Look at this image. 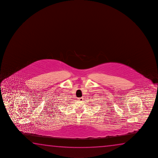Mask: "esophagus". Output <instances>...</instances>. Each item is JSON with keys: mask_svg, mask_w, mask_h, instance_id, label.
Segmentation results:
<instances>
[{"mask_svg": "<svg viewBox=\"0 0 158 158\" xmlns=\"http://www.w3.org/2000/svg\"><path fill=\"white\" fill-rule=\"evenodd\" d=\"M78 101H80V102H82V101H83V98H78Z\"/></svg>", "mask_w": 158, "mask_h": 158, "instance_id": "esophagus-1", "label": "esophagus"}]
</instances>
